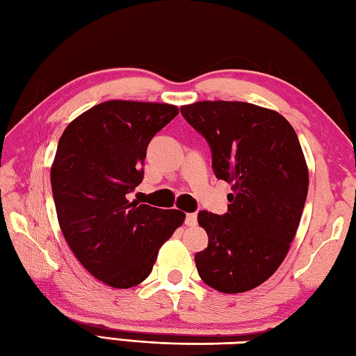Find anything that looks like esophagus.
<instances>
[{
    "label": "esophagus",
    "instance_id": "obj_1",
    "mask_svg": "<svg viewBox=\"0 0 356 356\" xmlns=\"http://www.w3.org/2000/svg\"><path fill=\"white\" fill-rule=\"evenodd\" d=\"M186 225L195 226L197 225V213H187L186 216Z\"/></svg>",
    "mask_w": 356,
    "mask_h": 356
}]
</instances>
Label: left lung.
Masks as SVG:
<instances>
[{"label":"left lung","mask_w":356,"mask_h":356,"mask_svg":"<svg viewBox=\"0 0 356 356\" xmlns=\"http://www.w3.org/2000/svg\"><path fill=\"white\" fill-rule=\"evenodd\" d=\"M181 115L204 136L218 179L232 184L225 216L200 211L209 243L195 254L200 277L213 290L245 293L282 264L302 217L308 167L290 122L248 102L203 100Z\"/></svg>","instance_id":"8db88e82"}]
</instances>
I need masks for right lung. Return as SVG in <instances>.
Segmentation results:
<instances>
[{
	"label": "right lung",
	"instance_id": "1",
	"mask_svg": "<svg viewBox=\"0 0 356 356\" xmlns=\"http://www.w3.org/2000/svg\"><path fill=\"white\" fill-rule=\"evenodd\" d=\"M178 106L106 100L66 127L51 167L60 229L85 270L113 288L143 282L186 213L127 198L144 178L147 145Z\"/></svg>",
	"mask_w": 356,
	"mask_h": 356
}]
</instances>
